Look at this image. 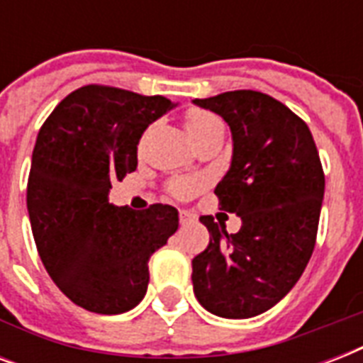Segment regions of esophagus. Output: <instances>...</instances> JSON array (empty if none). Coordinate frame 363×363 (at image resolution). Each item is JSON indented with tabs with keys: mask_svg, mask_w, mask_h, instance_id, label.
<instances>
[{
	"mask_svg": "<svg viewBox=\"0 0 363 363\" xmlns=\"http://www.w3.org/2000/svg\"><path fill=\"white\" fill-rule=\"evenodd\" d=\"M179 222H181L182 226H186V224H192V222H196V216L190 215L188 211H181V213H179Z\"/></svg>",
	"mask_w": 363,
	"mask_h": 363,
	"instance_id": "1",
	"label": "esophagus"
}]
</instances>
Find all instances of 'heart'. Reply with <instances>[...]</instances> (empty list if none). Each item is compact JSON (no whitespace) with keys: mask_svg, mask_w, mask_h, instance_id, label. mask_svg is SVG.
Segmentation results:
<instances>
[{"mask_svg":"<svg viewBox=\"0 0 363 363\" xmlns=\"http://www.w3.org/2000/svg\"><path fill=\"white\" fill-rule=\"evenodd\" d=\"M184 125H186L188 135L192 137L194 143L198 145L203 137L209 135L211 131L216 130V128H220L222 122L218 116H215L213 113H209V111L188 109L186 113H184ZM198 188L199 182L196 181V179L181 177V179H173V181L167 184V192L179 199H188L198 192Z\"/></svg>","mask_w":363,"mask_h":363,"instance_id":"b5f03b06","label":"heart"}]
</instances>
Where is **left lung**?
Wrapping results in <instances>:
<instances>
[{"instance_id": "1", "label": "left lung", "mask_w": 363, "mask_h": 363, "mask_svg": "<svg viewBox=\"0 0 363 363\" xmlns=\"http://www.w3.org/2000/svg\"><path fill=\"white\" fill-rule=\"evenodd\" d=\"M194 104L220 115L233 137L232 167L215 188L218 207L241 216L238 233L201 216L209 245L192 259L194 294L224 318L271 309L315 250L324 169L309 125L279 99L233 90Z\"/></svg>"}]
</instances>
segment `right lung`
<instances>
[{"label": "right lung", "instance_id": "right-lung-1", "mask_svg": "<svg viewBox=\"0 0 363 363\" xmlns=\"http://www.w3.org/2000/svg\"><path fill=\"white\" fill-rule=\"evenodd\" d=\"M171 107L164 96L88 84L37 133L26 190L37 252L54 284L90 313L133 309L147 292L148 259L179 228L171 205L131 211L107 199L111 181L137 169L143 131Z\"/></svg>", "mask_w": 363, "mask_h": 363}]
</instances>
